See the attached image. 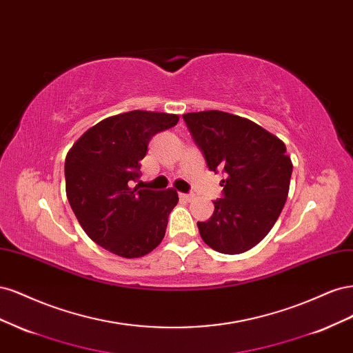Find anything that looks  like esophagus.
Instances as JSON below:
<instances>
[{"mask_svg": "<svg viewBox=\"0 0 353 353\" xmlns=\"http://www.w3.org/2000/svg\"><path fill=\"white\" fill-rule=\"evenodd\" d=\"M179 197H181V199H183V200H185V201H191V200H193V199H194V194H193V193H188V194H184V193H181V194H179Z\"/></svg>", "mask_w": 353, "mask_h": 353, "instance_id": "34e87169", "label": "esophagus"}]
</instances>
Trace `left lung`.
I'll list each match as a JSON object with an SVG mask.
<instances>
[{
  "label": "left lung",
  "mask_w": 353,
  "mask_h": 353,
  "mask_svg": "<svg viewBox=\"0 0 353 353\" xmlns=\"http://www.w3.org/2000/svg\"><path fill=\"white\" fill-rule=\"evenodd\" d=\"M183 117L208 168L225 174L213 215L197 222L200 236L219 253L248 252L265 239L284 208L293 170L285 145L258 123L231 113Z\"/></svg>",
  "instance_id": "left-lung-1"
}]
</instances>
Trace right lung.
Segmentation results:
<instances>
[{
	"label": "right lung",
	"mask_w": 353,
	"mask_h": 353,
	"mask_svg": "<svg viewBox=\"0 0 353 353\" xmlns=\"http://www.w3.org/2000/svg\"><path fill=\"white\" fill-rule=\"evenodd\" d=\"M176 114L132 110L85 132L65 162L66 194L87 236L122 258H141L165 237L178 203L172 188H131L152 138L178 123Z\"/></svg>",
	"instance_id": "1"
}]
</instances>
